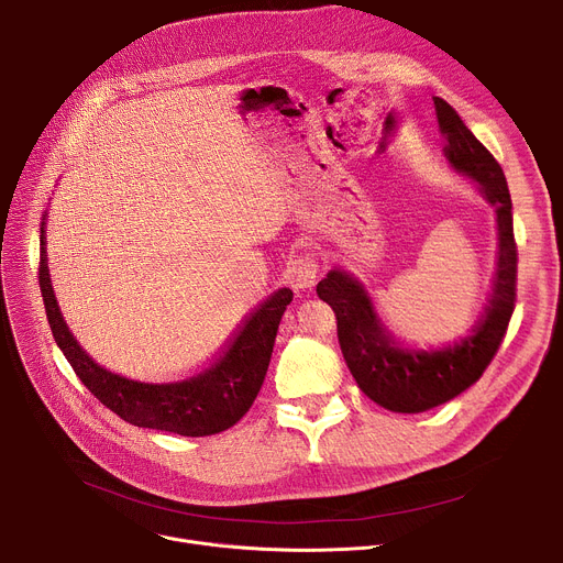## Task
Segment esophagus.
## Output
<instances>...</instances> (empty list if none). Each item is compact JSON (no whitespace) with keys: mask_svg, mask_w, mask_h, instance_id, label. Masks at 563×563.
Wrapping results in <instances>:
<instances>
[{"mask_svg":"<svg viewBox=\"0 0 563 563\" xmlns=\"http://www.w3.org/2000/svg\"><path fill=\"white\" fill-rule=\"evenodd\" d=\"M317 274H319V264L314 262L312 255H299L294 257L287 266V278L289 285L297 291H308L317 285Z\"/></svg>","mask_w":563,"mask_h":563,"instance_id":"1","label":"esophagus"}]
</instances>
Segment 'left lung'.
Segmentation results:
<instances>
[{
	"label": "left lung",
	"mask_w": 563,
	"mask_h": 563,
	"mask_svg": "<svg viewBox=\"0 0 563 563\" xmlns=\"http://www.w3.org/2000/svg\"><path fill=\"white\" fill-rule=\"evenodd\" d=\"M433 104L445 139L442 153L459 175L477 185L495 212L497 264L484 317L465 338L442 346H418L388 331L369 291L353 274L331 269L317 285L319 299L338 317V340L349 372L374 404L393 412H424L475 386L509 329L516 301L518 251L507 177L445 100L433 98Z\"/></svg>",
	"instance_id": "1"
}]
</instances>
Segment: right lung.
Returning a JSON list of instances; mask_svg holds the SVG:
<instances>
[{"mask_svg":"<svg viewBox=\"0 0 563 563\" xmlns=\"http://www.w3.org/2000/svg\"><path fill=\"white\" fill-rule=\"evenodd\" d=\"M38 283L54 342L88 393L134 427L189 438L221 433L246 416L269 367L280 317L294 297L289 287L276 289L210 367L173 380H139L96 363L73 338L52 289L45 221L41 223Z\"/></svg>","mask_w":563,"mask_h":563,"instance_id":"1","label":"right lung"}]
</instances>
